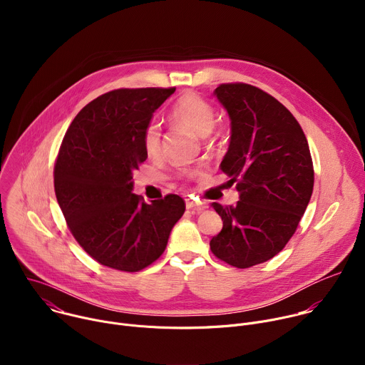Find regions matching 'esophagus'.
<instances>
[{
  "label": "esophagus",
  "instance_id": "obj_1",
  "mask_svg": "<svg viewBox=\"0 0 365 365\" xmlns=\"http://www.w3.org/2000/svg\"><path fill=\"white\" fill-rule=\"evenodd\" d=\"M186 207L187 210H193V211H202L205 205L202 202H196L193 199H186Z\"/></svg>",
  "mask_w": 365,
  "mask_h": 365
}]
</instances>
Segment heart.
<instances>
[{
	"label": "heart",
	"mask_w": 365,
	"mask_h": 365,
	"mask_svg": "<svg viewBox=\"0 0 365 365\" xmlns=\"http://www.w3.org/2000/svg\"><path fill=\"white\" fill-rule=\"evenodd\" d=\"M215 108L206 99L193 92H185L183 95H180L175 101L170 110V120L173 123L186 127L199 137H206L211 134L215 124ZM141 144L145 154L150 155V158H154V155L159 154L162 144V133L158 123L151 121L145 125L141 135ZM200 173V169H193L185 172V176L196 178Z\"/></svg>",
	"instance_id": "heart-1"
}]
</instances>
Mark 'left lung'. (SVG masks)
<instances>
[{"label": "left lung", "instance_id": "obj_1", "mask_svg": "<svg viewBox=\"0 0 365 365\" xmlns=\"http://www.w3.org/2000/svg\"><path fill=\"white\" fill-rule=\"evenodd\" d=\"M231 120L221 170L237 182L235 206L212 203L222 230L210 245L237 269L262 264L293 237L314 190L306 135L274 96L248 83H222L215 92Z\"/></svg>", "mask_w": 365, "mask_h": 365}]
</instances>
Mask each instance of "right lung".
<instances>
[{"label": "right lung", "mask_w": 365, "mask_h": 365, "mask_svg": "<svg viewBox=\"0 0 365 365\" xmlns=\"http://www.w3.org/2000/svg\"><path fill=\"white\" fill-rule=\"evenodd\" d=\"M176 88L115 89L89 102L68 128L55 165V193L78 244L102 266L140 272L166 250L185 212L178 195L145 203L131 193L145 162L153 113Z\"/></svg>", "instance_id": "1"}]
</instances>
